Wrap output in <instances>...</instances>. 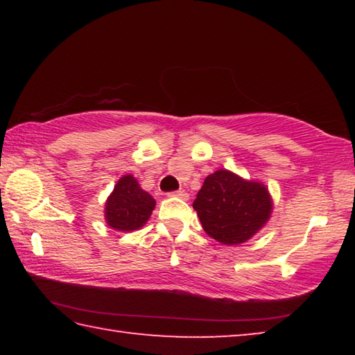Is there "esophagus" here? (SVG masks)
<instances>
[{
  "label": "esophagus",
  "instance_id": "esophagus-1",
  "mask_svg": "<svg viewBox=\"0 0 355 355\" xmlns=\"http://www.w3.org/2000/svg\"><path fill=\"white\" fill-rule=\"evenodd\" d=\"M169 196L171 197H180V199H184V200H188V197H189V194L184 189H178V191L169 192Z\"/></svg>",
  "mask_w": 355,
  "mask_h": 355
}]
</instances>
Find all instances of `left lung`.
I'll list each match as a JSON object with an SVG mask.
<instances>
[{
  "label": "left lung",
  "mask_w": 355,
  "mask_h": 355,
  "mask_svg": "<svg viewBox=\"0 0 355 355\" xmlns=\"http://www.w3.org/2000/svg\"><path fill=\"white\" fill-rule=\"evenodd\" d=\"M192 207L203 230L225 245L248 241L261 230L272 213L266 186L227 169L216 171L205 178Z\"/></svg>",
  "instance_id": "1"
}]
</instances>
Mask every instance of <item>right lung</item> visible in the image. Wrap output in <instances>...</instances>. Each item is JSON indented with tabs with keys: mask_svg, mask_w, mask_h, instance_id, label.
I'll use <instances>...</instances> for the list:
<instances>
[{
	"mask_svg": "<svg viewBox=\"0 0 355 355\" xmlns=\"http://www.w3.org/2000/svg\"><path fill=\"white\" fill-rule=\"evenodd\" d=\"M156 202L133 175H123L114 186L105 205L106 224L114 230L131 232L148 220Z\"/></svg>",
	"mask_w": 355,
	"mask_h": 355,
	"instance_id": "add662e5",
	"label": "right lung"
}]
</instances>
